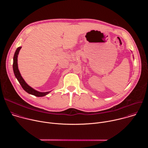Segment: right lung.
Returning a JSON list of instances; mask_svg holds the SVG:
<instances>
[{
	"mask_svg": "<svg viewBox=\"0 0 148 148\" xmlns=\"http://www.w3.org/2000/svg\"><path fill=\"white\" fill-rule=\"evenodd\" d=\"M21 48H22V47H19L16 49V50L14 53V57H13V72H14L16 78L19 82L20 84L21 85V86H22V87L23 88V89L27 93L33 95L36 97H44V96L47 95L51 91L41 92H39V91L35 90L34 89H33V88H32L31 87H30L28 85V84L25 82V81L24 80V79L23 78L22 75H21L20 71L18 70V64H17V57H18V53H19Z\"/></svg>",
	"mask_w": 148,
	"mask_h": 148,
	"instance_id": "obj_1",
	"label": "right lung"
}]
</instances>
